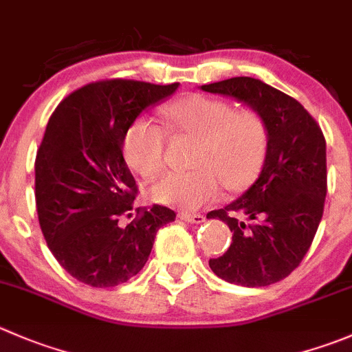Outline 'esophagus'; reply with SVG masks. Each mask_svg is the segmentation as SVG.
Listing matches in <instances>:
<instances>
[{
  "label": "esophagus",
  "instance_id": "34e87169",
  "mask_svg": "<svg viewBox=\"0 0 352 352\" xmlns=\"http://www.w3.org/2000/svg\"><path fill=\"white\" fill-rule=\"evenodd\" d=\"M179 218H180V220L187 221V223H203V221H204L203 214L187 213V211H182V213L179 214Z\"/></svg>",
  "mask_w": 352,
  "mask_h": 352
}]
</instances>
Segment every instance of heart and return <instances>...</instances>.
I'll use <instances>...</instances> for the list:
<instances>
[{
    "mask_svg": "<svg viewBox=\"0 0 352 352\" xmlns=\"http://www.w3.org/2000/svg\"><path fill=\"white\" fill-rule=\"evenodd\" d=\"M173 134L197 138L190 172H173L151 187L156 203L194 211L217 199L221 182L230 190L248 187L261 170L268 129L256 111L234 110L213 98H182L165 108ZM125 162L141 177H156L166 163L165 131L151 118H135L124 134Z\"/></svg>",
    "mask_w": 352,
    "mask_h": 352,
    "instance_id": "heart-1",
    "label": "heart"
}]
</instances>
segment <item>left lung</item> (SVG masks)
<instances>
[{
    "label": "left lung",
    "mask_w": 352,
    "mask_h": 352,
    "mask_svg": "<svg viewBox=\"0 0 352 352\" xmlns=\"http://www.w3.org/2000/svg\"><path fill=\"white\" fill-rule=\"evenodd\" d=\"M206 93L248 104L268 129L267 156L251 187L208 218L230 228V248L210 259L223 280L265 287L299 267L322 221L327 196V144L299 101L252 77L201 85Z\"/></svg>",
    "instance_id": "obj_1"
}]
</instances>
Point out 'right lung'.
<instances>
[{
  "label": "right lung",
  "instance_id": "1",
  "mask_svg": "<svg viewBox=\"0 0 352 352\" xmlns=\"http://www.w3.org/2000/svg\"><path fill=\"white\" fill-rule=\"evenodd\" d=\"M179 82L111 78L68 94L46 125L36 156V206L46 244L78 282L115 287L142 270L160 227L175 211L135 208L138 186L122 153L129 125L172 96Z\"/></svg>",
  "mask_w": 352,
  "mask_h": 352
}]
</instances>
